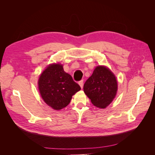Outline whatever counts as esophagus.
Listing matches in <instances>:
<instances>
[{
  "instance_id": "34e87169",
  "label": "esophagus",
  "mask_w": 155,
  "mask_h": 155,
  "mask_svg": "<svg viewBox=\"0 0 155 155\" xmlns=\"http://www.w3.org/2000/svg\"><path fill=\"white\" fill-rule=\"evenodd\" d=\"M79 86L81 87V88H83V80L79 81Z\"/></svg>"
}]
</instances>
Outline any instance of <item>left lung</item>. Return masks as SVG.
Returning a JSON list of instances; mask_svg holds the SVG:
<instances>
[{
  "instance_id": "8db88e82",
  "label": "left lung",
  "mask_w": 155,
  "mask_h": 155,
  "mask_svg": "<svg viewBox=\"0 0 155 155\" xmlns=\"http://www.w3.org/2000/svg\"><path fill=\"white\" fill-rule=\"evenodd\" d=\"M118 84L114 75L104 66H98L92 76L85 81L84 92L92 104L100 109H105L116 96Z\"/></svg>"
}]
</instances>
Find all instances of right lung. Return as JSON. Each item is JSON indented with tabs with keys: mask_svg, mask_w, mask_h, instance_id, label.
I'll return each mask as SVG.
<instances>
[{
	"mask_svg": "<svg viewBox=\"0 0 155 155\" xmlns=\"http://www.w3.org/2000/svg\"><path fill=\"white\" fill-rule=\"evenodd\" d=\"M38 85L42 98L55 110L66 107L74 94L81 90L60 64L49 65L40 76Z\"/></svg>",
	"mask_w": 155,
	"mask_h": 155,
	"instance_id": "add662e5",
	"label": "right lung"
}]
</instances>
